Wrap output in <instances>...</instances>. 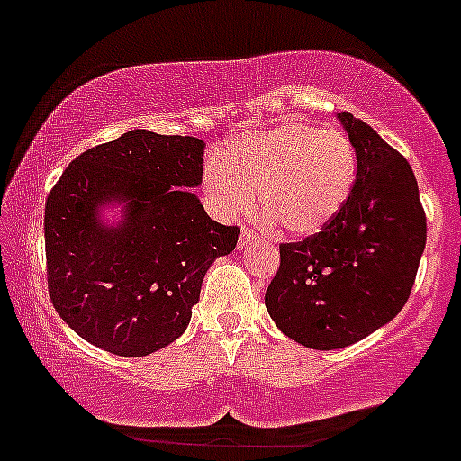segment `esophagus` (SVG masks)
Here are the masks:
<instances>
[{
    "instance_id": "obj_1",
    "label": "esophagus",
    "mask_w": 461,
    "mask_h": 461,
    "mask_svg": "<svg viewBox=\"0 0 461 461\" xmlns=\"http://www.w3.org/2000/svg\"><path fill=\"white\" fill-rule=\"evenodd\" d=\"M253 238H256V236H253V231H251V230H242V231H240V236H238V249H240V251H242V249L251 245Z\"/></svg>"
}]
</instances>
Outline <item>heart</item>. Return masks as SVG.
<instances>
[{
	"instance_id": "heart-1",
	"label": "heart",
	"mask_w": 461,
	"mask_h": 461,
	"mask_svg": "<svg viewBox=\"0 0 461 461\" xmlns=\"http://www.w3.org/2000/svg\"><path fill=\"white\" fill-rule=\"evenodd\" d=\"M356 182L357 158L345 131L285 121L236 136L205 167L203 194L221 219H238L256 210L260 193L268 225L312 238L342 214Z\"/></svg>"
}]
</instances>
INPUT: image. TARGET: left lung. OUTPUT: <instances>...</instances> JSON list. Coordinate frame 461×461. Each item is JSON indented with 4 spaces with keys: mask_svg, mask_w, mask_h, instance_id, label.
I'll list each match as a JSON object with an SVG mask.
<instances>
[{
    "mask_svg": "<svg viewBox=\"0 0 461 461\" xmlns=\"http://www.w3.org/2000/svg\"><path fill=\"white\" fill-rule=\"evenodd\" d=\"M357 182L347 208L319 236L279 247L264 294L290 340L333 351L370 336L403 310L427 242L414 171L370 125L340 113Z\"/></svg>",
    "mask_w": 461,
    "mask_h": 461,
    "instance_id": "8db88e82",
    "label": "left lung"
}]
</instances>
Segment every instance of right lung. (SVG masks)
<instances>
[{"instance_id":"obj_1","label":"right lung","mask_w":461,"mask_h":461,"mask_svg":"<svg viewBox=\"0 0 461 461\" xmlns=\"http://www.w3.org/2000/svg\"><path fill=\"white\" fill-rule=\"evenodd\" d=\"M205 142L131 130L84 151L45 203L50 297L91 345L142 357L186 331L201 282L236 249L238 227L197 194Z\"/></svg>"}]
</instances>
